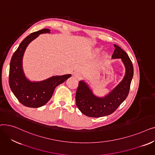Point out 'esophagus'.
Instances as JSON below:
<instances>
[{
    "label": "esophagus",
    "instance_id": "obj_1",
    "mask_svg": "<svg viewBox=\"0 0 155 155\" xmlns=\"http://www.w3.org/2000/svg\"><path fill=\"white\" fill-rule=\"evenodd\" d=\"M73 77H74L75 78L79 80L81 78V74L79 72H75L73 73Z\"/></svg>",
    "mask_w": 155,
    "mask_h": 155
}]
</instances>
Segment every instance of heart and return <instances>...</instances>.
I'll list each match as a JSON object with an SVG mask.
<instances>
[{
	"instance_id": "1",
	"label": "heart",
	"mask_w": 155,
	"mask_h": 155,
	"mask_svg": "<svg viewBox=\"0 0 155 155\" xmlns=\"http://www.w3.org/2000/svg\"><path fill=\"white\" fill-rule=\"evenodd\" d=\"M100 50H101V48H94V50H92V53L94 54H97L98 53L99 51H100ZM105 53H103V55L104 56H105Z\"/></svg>"
}]
</instances>
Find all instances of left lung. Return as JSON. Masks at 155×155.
I'll list each match as a JSON object with an SVG mask.
<instances>
[{
	"mask_svg": "<svg viewBox=\"0 0 155 155\" xmlns=\"http://www.w3.org/2000/svg\"><path fill=\"white\" fill-rule=\"evenodd\" d=\"M112 59H120L125 67V75L121 82L107 95L99 97L95 95L89 85L80 80L77 88L76 105L84 115L91 117H100L111 114L124 102L128 95L133 77L132 62L127 54L116 45Z\"/></svg>",
	"mask_w": 155,
	"mask_h": 155,
	"instance_id": "8db88e82",
	"label": "left lung"
}]
</instances>
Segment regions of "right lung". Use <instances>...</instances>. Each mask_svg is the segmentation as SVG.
<instances>
[{"instance_id": "add662e5", "label": "right lung", "mask_w": 155, "mask_h": 155, "mask_svg": "<svg viewBox=\"0 0 155 155\" xmlns=\"http://www.w3.org/2000/svg\"><path fill=\"white\" fill-rule=\"evenodd\" d=\"M43 33H50V30L43 29L28 36L13 54L10 63V88L18 101L29 107L43 106L51 99L55 88L71 76V74L56 75L39 82H32L26 77L22 67L24 52L32 41Z\"/></svg>"}]
</instances>
